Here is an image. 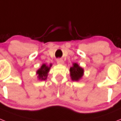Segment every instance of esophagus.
Masks as SVG:
<instances>
[{"instance_id":"obj_1","label":"esophagus","mask_w":121,"mask_h":121,"mask_svg":"<svg viewBox=\"0 0 121 121\" xmlns=\"http://www.w3.org/2000/svg\"><path fill=\"white\" fill-rule=\"evenodd\" d=\"M57 63L58 64H64V60H63L62 59H57Z\"/></svg>"}]
</instances>
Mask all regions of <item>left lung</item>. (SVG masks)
Masks as SVG:
<instances>
[{"instance_id": "8db88e82", "label": "left lung", "mask_w": 121, "mask_h": 121, "mask_svg": "<svg viewBox=\"0 0 121 121\" xmlns=\"http://www.w3.org/2000/svg\"><path fill=\"white\" fill-rule=\"evenodd\" d=\"M73 66L70 68V76L73 81H78L84 75V69L76 63L73 64Z\"/></svg>"}]
</instances>
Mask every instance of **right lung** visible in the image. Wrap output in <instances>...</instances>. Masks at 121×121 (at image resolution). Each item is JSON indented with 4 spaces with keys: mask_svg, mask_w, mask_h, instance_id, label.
<instances>
[{
    "mask_svg": "<svg viewBox=\"0 0 121 121\" xmlns=\"http://www.w3.org/2000/svg\"><path fill=\"white\" fill-rule=\"evenodd\" d=\"M52 66V64H50V65H47L46 64H42L39 70H37L36 73L37 74V78L41 80H46L48 76V73L50 71V68Z\"/></svg>",
    "mask_w": 121,
    "mask_h": 121,
    "instance_id": "right-lung-1",
    "label": "right lung"
}]
</instances>
